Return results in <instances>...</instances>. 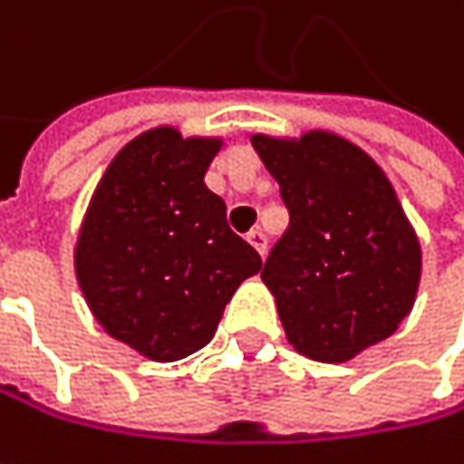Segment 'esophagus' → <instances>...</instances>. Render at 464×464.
Segmentation results:
<instances>
[{
	"label": "esophagus",
	"mask_w": 464,
	"mask_h": 464,
	"mask_svg": "<svg viewBox=\"0 0 464 464\" xmlns=\"http://www.w3.org/2000/svg\"><path fill=\"white\" fill-rule=\"evenodd\" d=\"M246 241H249L260 255H266V252H268V236L260 231V228H252V231L246 233Z\"/></svg>",
	"instance_id": "esophagus-1"
}]
</instances>
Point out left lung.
I'll return each instance as SVG.
<instances>
[{"mask_svg":"<svg viewBox=\"0 0 464 464\" xmlns=\"http://www.w3.org/2000/svg\"><path fill=\"white\" fill-rule=\"evenodd\" d=\"M252 146L289 209L263 268L286 340L340 363L391 337L414 305L422 257L382 169L329 132L255 135Z\"/></svg>","mask_w":464,"mask_h":464,"instance_id":"obj_1","label":"left lung"}]
</instances>
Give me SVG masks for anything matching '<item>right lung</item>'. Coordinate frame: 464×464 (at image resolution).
<instances>
[{
    "instance_id": "add662e5",
    "label": "right lung",
    "mask_w": 464,
    "mask_h": 464,
    "mask_svg": "<svg viewBox=\"0 0 464 464\" xmlns=\"http://www.w3.org/2000/svg\"><path fill=\"white\" fill-rule=\"evenodd\" d=\"M220 140L159 127L119 150L90 201L76 276L108 334L150 361L204 348L260 255L226 220L204 175Z\"/></svg>"
}]
</instances>
